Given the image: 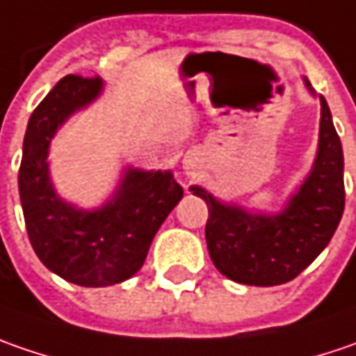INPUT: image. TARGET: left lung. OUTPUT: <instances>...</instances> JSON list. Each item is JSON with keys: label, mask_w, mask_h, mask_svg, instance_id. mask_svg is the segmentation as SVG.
I'll return each instance as SVG.
<instances>
[{"label": "left lung", "mask_w": 356, "mask_h": 356, "mask_svg": "<svg viewBox=\"0 0 356 356\" xmlns=\"http://www.w3.org/2000/svg\"><path fill=\"white\" fill-rule=\"evenodd\" d=\"M209 207V255L225 277L243 285L273 286L293 281L334 235L345 211L343 145L331 109L321 97V139L311 177L279 215H249L193 187Z\"/></svg>", "instance_id": "left-lung-1"}]
</instances>
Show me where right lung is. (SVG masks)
<instances>
[{
	"mask_svg": "<svg viewBox=\"0 0 356 356\" xmlns=\"http://www.w3.org/2000/svg\"><path fill=\"white\" fill-rule=\"evenodd\" d=\"M101 79L65 75L29 117L19 165L25 229L39 261L81 286L121 283L143 267L149 245L183 197L173 175L131 171L115 199L81 213L55 197L47 177V147L67 117L97 97Z\"/></svg>",
	"mask_w": 356,
	"mask_h": 356,
	"instance_id": "1",
	"label": "right lung"
}]
</instances>
